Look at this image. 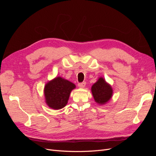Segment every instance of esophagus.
Listing matches in <instances>:
<instances>
[{
  "instance_id": "1",
  "label": "esophagus",
  "mask_w": 156,
  "mask_h": 156,
  "mask_svg": "<svg viewBox=\"0 0 156 156\" xmlns=\"http://www.w3.org/2000/svg\"><path fill=\"white\" fill-rule=\"evenodd\" d=\"M85 85H86V83L85 82H83V83H79L78 84V87L79 88H84V87H85Z\"/></svg>"
}]
</instances>
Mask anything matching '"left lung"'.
Returning <instances> with one entry per match:
<instances>
[{"mask_svg":"<svg viewBox=\"0 0 156 156\" xmlns=\"http://www.w3.org/2000/svg\"><path fill=\"white\" fill-rule=\"evenodd\" d=\"M91 92L94 100L98 105H105L112 97L113 90L103 77H99L92 86Z\"/></svg>","mask_w":156,"mask_h":156,"instance_id":"8db88e82","label":"left lung"}]
</instances>
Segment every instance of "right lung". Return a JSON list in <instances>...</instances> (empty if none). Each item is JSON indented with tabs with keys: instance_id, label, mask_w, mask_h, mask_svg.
<instances>
[{
	"instance_id": "obj_1",
	"label": "right lung",
	"mask_w": 156,
	"mask_h": 156,
	"mask_svg": "<svg viewBox=\"0 0 156 156\" xmlns=\"http://www.w3.org/2000/svg\"><path fill=\"white\" fill-rule=\"evenodd\" d=\"M76 86L61 77H56L45 84L44 93L46 104L52 109L58 110L67 105L70 93Z\"/></svg>"
}]
</instances>
